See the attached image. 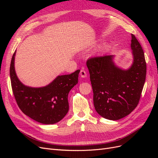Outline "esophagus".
<instances>
[{"mask_svg":"<svg viewBox=\"0 0 158 158\" xmlns=\"http://www.w3.org/2000/svg\"><path fill=\"white\" fill-rule=\"evenodd\" d=\"M80 76L82 78H85L87 76V73L86 72H85L84 69H82L80 70Z\"/></svg>","mask_w":158,"mask_h":158,"instance_id":"34e87169","label":"esophagus"}]
</instances>
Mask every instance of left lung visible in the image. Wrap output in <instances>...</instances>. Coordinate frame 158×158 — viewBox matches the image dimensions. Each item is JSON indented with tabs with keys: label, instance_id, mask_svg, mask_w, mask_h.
<instances>
[{
	"label": "left lung",
	"instance_id": "1",
	"mask_svg": "<svg viewBox=\"0 0 158 158\" xmlns=\"http://www.w3.org/2000/svg\"><path fill=\"white\" fill-rule=\"evenodd\" d=\"M131 36L133 62L127 70L115 65L114 55L92 57L86 62L95 109L109 120H118L130 114L138 106L144 85V53L135 35Z\"/></svg>",
	"mask_w": 158,
	"mask_h": 158
}]
</instances>
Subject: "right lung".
Returning <instances> with one entry per match:
<instances>
[{
    "instance_id": "obj_1",
    "label": "right lung",
    "mask_w": 158,
    "mask_h": 158,
    "mask_svg": "<svg viewBox=\"0 0 158 158\" xmlns=\"http://www.w3.org/2000/svg\"><path fill=\"white\" fill-rule=\"evenodd\" d=\"M16 51L12 56L10 76L12 92L21 111L37 122L51 125L60 121L69 109L68 95L78 84L80 70L70 74L58 76L51 83L41 88L23 84L14 68Z\"/></svg>"
}]
</instances>
